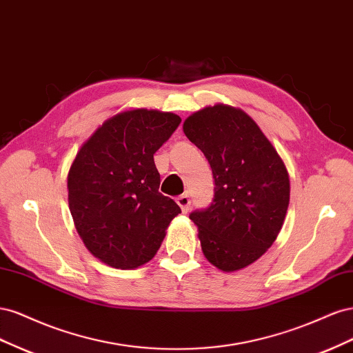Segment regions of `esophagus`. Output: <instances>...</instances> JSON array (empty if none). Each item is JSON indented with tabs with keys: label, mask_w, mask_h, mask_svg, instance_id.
Segmentation results:
<instances>
[{
	"label": "esophagus",
	"mask_w": 353,
	"mask_h": 353,
	"mask_svg": "<svg viewBox=\"0 0 353 353\" xmlns=\"http://www.w3.org/2000/svg\"><path fill=\"white\" fill-rule=\"evenodd\" d=\"M176 203H178V206L181 208V210H183L184 213H187L188 209H190V205H191L190 196L188 194H183V196L176 197Z\"/></svg>",
	"instance_id": "esophagus-1"
}]
</instances>
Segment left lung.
Returning a JSON list of instances; mask_svg holds the SVG:
<instances>
[{"label": "left lung", "mask_w": 353, "mask_h": 353, "mask_svg": "<svg viewBox=\"0 0 353 353\" xmlns=\"http://www.w3.org/2000/svg\"><path fill=\"white\" fill-rule=\"evenodd\" d=\"M183 130L206 156L215 179L210 206L190 213L201 250L221 271L245 268L283 227L290 201L285 165L252 117L231 105L201 109Z\"/></svg>", "instance_id": "8db88e82"}]
</instances>
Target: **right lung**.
<instances>
[{
  "label": "right lung",
  "mask_w": 353,
  "mask_h": 353,
  "mask_svg": "<svg viewBox=\"0 0 353 353\" xmlns=\"http://www.w3.org/2000/svg\"><path fill=\"white\" fill-rule=\"evenodd\" d=\"M181 123L178 114L134 109L105 121L74 157L69 209L87 249L117 270L154 258L179 206L159 193L153 154Z\"/></svg>",
  "instance_id": "1"
}]
</instances>
